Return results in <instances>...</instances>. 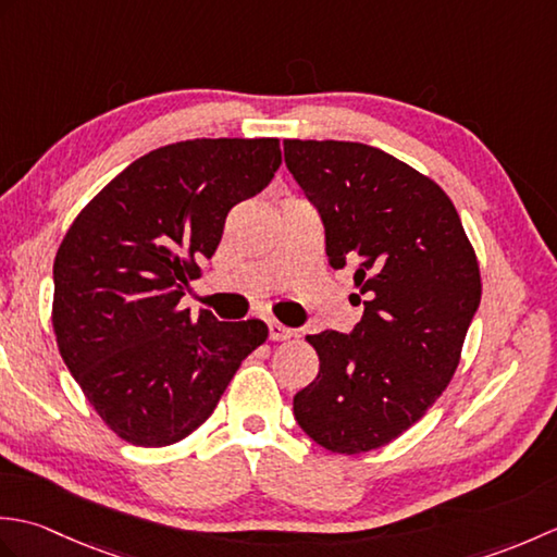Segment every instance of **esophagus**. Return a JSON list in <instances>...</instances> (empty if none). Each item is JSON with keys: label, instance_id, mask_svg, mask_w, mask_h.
<instances>
[{"label": "esophagus", "instance_id": "obj_1", "mask_svg": "<svg viewBox=\"0 0 557 557\" xmlns=\"http://www.w3.org/2000/svg\"><path fill=\"white\" fill-rule=\"evenodd\" d=\"M268 330H270V339L272 342H285V339H289L294 335L289 327H285V325L277 323V321H270Z\"/></svg>", "mask_w": 557, "mask_h": 557}]
</instances>
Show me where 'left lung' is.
<instances>
[{
	"label": "left lung",
	"mask_w": 557,
	"mask_h": 557,
	"mask_svg": "<svg viewBox=\"0 0 557 557\" xmlns=\"http://www.w3.org/2000/svg\"><path fill=\"white\" fill-rule=\"evenodd\" d=\"M287 170L318 206L333 268H357L351 335H306L321 371L294 419L321 447L361 455L411 429L453 381L481 301L476 251L431 176L347 140H285Z\"/></svg>",
	"instance_id": "left-lung-1"
}]
</instances>
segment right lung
<instances>
[{"instance_id": "1", "label": "right lung", "mask_w": 557, "mask_h": 557, "mask_svg": "<svg viewBox=\"0 0 557 557\" xmlns=\"http://www.w3.org/2000/svg\"><path fill=\"white\" fill-rule=\"evenodd\" d=\"M280 164L277 138L180 140L128 164L71 222L54 258L57 347L122 441H184L268 339L265 323L196 318L180 301L227 212Z\"/></svg>"}]
</instances>
